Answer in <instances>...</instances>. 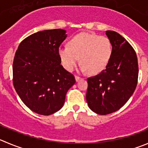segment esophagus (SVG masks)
Listing matches in <instances>:
<instances>
[{
    "label": "esophagus",
    "mask_w": 148,
    "mask_h": 148,
    "mask_svg": "<svg viewBox=\"0 0 148 148\" xmlns=\"http://www.w3.org/2000/svg\"><path fill=\"white\" fill-rule=\"evenodd\" d=\"M75 81H76V82H78V81L81 79V78H80L79 76H75Z\"/></svg>",
    "instance_id": "34e87169"
}]
</instances>
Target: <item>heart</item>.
<instances>
[{
	"label": "heart",
	"mask_w": 148,
	"mask_h": 148,
	"mask_svg": "<svg viewBox=\"0 0 148 148\" xmlns=\"http://www.w3.org/2000/svg\"><path fill=\"white\" fill-rule=\"evenodd\" d=\"M59 56L64 68L72 71L79 62L80 70L98 74L106 68L112 54V46L105 36L81 33L69 41L68 46L59 49Z\"/></svg>",
	"instance_id": "heart-1"
}]
</instances>
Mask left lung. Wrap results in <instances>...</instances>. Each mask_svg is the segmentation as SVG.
<instances>
[{
  "label": "left lung",
  "mask_w": 148,
  "mask_h": 148,
  "mask_svg": "<svg viewBox=\"0 0 148 148\" xmlns=\"http://www.w3.org/2000/svg\"><path fill=\"white\" fill-rule=\"evenodd\" d=\"M112 54L106 69L87 79L86 97L93 112L107 115L119 110L132 97L137 84L138 62L129 42L115 31L107 30Z\"/></svg>",
  "instance_id": "obj_1"
}]
</instances>
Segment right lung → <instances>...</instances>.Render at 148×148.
Returning <instances> with one entry per match:
<instances>
[{"label": "right lung", "instance_id": "obj_1", "mask_svg": "<svg viewBox=\"0 0 148 148\" xmlns=\"http://www.w3.org/2000/svg\"><path fill=\"white\" fill-rule=\"evenodd\" d=\"M66 38L64 29L37 32L22 40L15 54L14 86L24 104L40 115L60 110L75 83L59 56V47Z\"/></svg>", "mask_w": 148, "mask_h": 148}]
</instances>
